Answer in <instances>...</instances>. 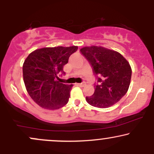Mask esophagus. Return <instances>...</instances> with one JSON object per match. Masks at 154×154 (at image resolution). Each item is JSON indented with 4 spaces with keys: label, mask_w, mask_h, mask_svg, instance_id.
Listing matches in <instances>:
<instances>
[{
    "label": "esophagus",
    "mask_w": 154,
    "mask_h": 154,
    "mask_svg": "<svg viewBox=\"0 0 154 154\" xmlns=\"http://www.w3.org/2000/svg\"><path fill=\"white\" fill-rule=\"evenodd\" d=\"M77 85H79V87H85V86L86 85V83L85 82H82V83H78L77 84Z\"/></svg>",
    "instance_id": "esophagus-1"
}]
</instances>
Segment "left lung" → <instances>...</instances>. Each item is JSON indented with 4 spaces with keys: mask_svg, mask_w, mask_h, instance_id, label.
<instances>
[{
    "mask_svg": "<svg viewBox=\"0 0 154 154\" xmlns=\"http://www.w3.org/2000/svg\"><path fill=\"white\" fill-rule=\"evenodd\" d=\"M80 51L91 63L98 82L86 101L101 109L114 105L128 91L132 76L130 63L117 51L102 46L83 47Z\"/></svg>",
    "mask_w": 154,
    "mask_h": 154,
    "instance_id": "1",
    "label": "left lung"
}]
</instances>
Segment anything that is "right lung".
Wrapping results in <instances>:
<instances>
[{
    "label": "right lung",
    "instance_id": "add662e5",
    "mask_svg": "<svg viewBox=\"0 0 154 154\" xmlns=\"http://www.w3.org/2000/svg\"><path fill=\"white\" fill-rule=\"evenodd\" d=\"M77 46L37 49L23 63V79L28 94L40 107L56 110L68 103L72 85L59 82L58 75Z\"/></svg>",
    "mask_w": 154,
    "mask_h": 154
}]
</instances>
